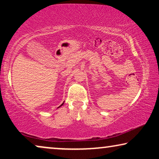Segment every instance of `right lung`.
<instances>
[{
    "mask_svg": "<svg viewBox=\"0 0 159 159\" xmlns=\"http://www.w3.org/2000/svg\"><path fill=\"white\" fill-rule=\"evenodd\" d=\"M64 103H62V104H61V106H58V108H59V107H61V106H62V105H63V104H64Z\"/></svg>",
    "mask_w": 159,
    "mask_h": 159,
    "instance_id": "obj_1",
    "label": "right lung"
}]
</instances>
